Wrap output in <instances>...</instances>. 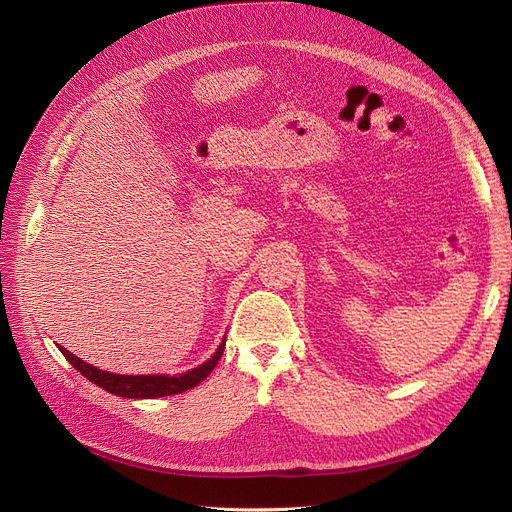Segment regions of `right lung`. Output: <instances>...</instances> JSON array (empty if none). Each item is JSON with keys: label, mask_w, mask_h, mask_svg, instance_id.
Here are the masks:
<instances>
[{"label": "right lung", "mask_w": 512, "mask_h": 512, "mask_svg": "<svg viewBox=\"0 0 512 512\" xmlns=\"http://www.w3.org/2000/svg\"><path fill=\"white\" fill-rule=\"evenodd\" d=\"M226 342L220 344L218 353H215L207 363L186 371L182 375H118L110 371H101L85 361H80L72 353H68L66 348L60 346L62 355L70 361L72 367H76L85 378L99 388L112 392L116 396L124 398H159V396H170V394H180L184 390H191L197 384H201L207 375L213 371V367L218 365L222 353H224Z\"/></svg>", "instance_id": "add662e5"}]
</instances>
